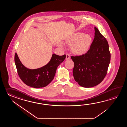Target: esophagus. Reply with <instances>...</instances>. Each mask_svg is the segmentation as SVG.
<instances>
[{"mask_svg":"<svg viewBox=\"0 0 127 127\" xmlns=\"http://www.w3.org/2000/svg\"><path fill=\"white\" fill-rule=\"evenodd\" d=\"M70 58V55H69V54H66V60H69Z\"/></svg>","mask_w":127,"mask_h":127,"instance_id":"1","label":"esophagus"}]
</instances>
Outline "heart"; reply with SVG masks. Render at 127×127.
<instances>
[{"instance_id": "heart-1", "label": "heart", "mask_w": 127, "mask_h": 127, "mask_svg": "<svg viewBox=\"0 0 127 127\" xmlns=\"http://www.w3.org/2000/svg\"><path fill=\"white\" fill-rule=\"evenodd\" d=\"M92 37L89 34H84L83 32H78L71 35L65 40V43L70 46L73 54L77 55H82L86 54L89 50L92 43ZM60 47L64 45L60 43Z\"/></svg>"}]
</instances>
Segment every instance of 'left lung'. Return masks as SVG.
Listing matches in <instances>:
<instances>
[{"mask_svg":"<svg viewBox=\"0 0 127 127\" xmlns=\"http://www.w3.org/2000/svg\"><path fill=\"white\" fill-rule=\"evenodd\" d=\"M94 39L85 54L71 56L74 66V78L79 85L91 88L100 84L105 78L110 62L108 41L95 27Z\"/></svg>","mask_w":127,"mask_h":127,"instance_id":"left-lung-1","label":"left lung"}]
</instances>
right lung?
Masks as SVG:
<instances>
[{
    "label": "right lung",
    "mask_w": 127,
    "mask_h": 127,
    "mask_svg": "<svg viewBox=\"0 0 127 127\" xmlns=\"http://www.w3.org/2000/svg\"><path fill=\"white\" fill-rule=\"evenodd\" d=\"M66 55L59 56L52 55L50 61L42 67L31 69L22 64L17 53L15 54L14 61L18 75L22 81L29 86L40 88L47 86L53 80L59 65L65 59Z\"/></svg>",
    "instance_id": "add662e5"
}]
</instances>
